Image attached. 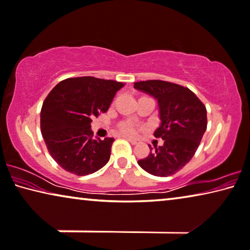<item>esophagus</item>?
<instances>
[{
    "label": "esophagus",
    "mask_w": 250,
    "mask_h": 250,
    "mask_svg": "<svg viewBox=\"0 0 250 250\" xmlns=\"http://www.w3.org/2000/svg\"><path fill=\"white\" fill-rule=\"evenodd\" d=\"M126 140H127L128 142H130V143H132V144H134V145L140 143V141H138V140H136V138H130V137H126Z\"/></svg>",
    "instance_id": "34e87169"
}]
</instances>
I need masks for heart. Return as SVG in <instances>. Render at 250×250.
I'll return each instance as SVG.
<instances>
[{
    "label": "heart",
    "instance_id": "obj_1",
    "mask_svg": "<svg viewBox=\"0 0 250 250\" xmlns=\"http://www.w3.org/2000/svg\"><path fill=\"white\" fill-rule=\"evenodd\" d=\"M118 130L123 135L126 136H133L136 134V127L132 122H123L118 125Z\"/></svg>",
    "mask_w": 250,
    "mask_h": 250
}]
</instances>
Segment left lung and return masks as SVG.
Returning a JSON list of instances; mask_svg holds the SVG:
<instances>
[{"instance_id":"8db88e82","label":"left lung","mask_w":250,"mask_h":250,"mask_svg":"<svg viewBox=\"0 0 250 250\" xmlns=\"http://www.w3.org/2000/svg\"><path fill=\"white\" fill-rule=\"evenodd\" d=\"M134 88L152 95L159 102L161 124L155 137L164 141L162 146L138 160L140 167L155 176L176 173L189 163L200 145L207 129V109L189 88L164 80L134 83Z\"/></svg>"}]
</instances>
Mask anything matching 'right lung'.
Returning a JSON list of instances; mask_svg holds the SVG:
<instances>
[{
    "mask_svg": "<svg viewBox=\"0 0 250 250\" xmlns=\"http://www.w3.org/2000/svg\"><path fill=\"white\" fill-rule=\"evenodd\" d=\"M123 86L87 76L64 79L50 91L41 108L40 127L48 152L63 170L88 175L108 162L115 140H93L90 123L108 110Z\"/></svg>",
    "mask_w": 250,
    "mask_h": 250,
    "instance_id": "obj_1",
    "label": "right lung"
}]
</instances>
